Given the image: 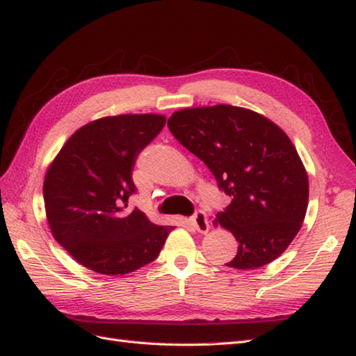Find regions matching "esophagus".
<instances>
[{
  "label": "esophagus",
  "mask_w": 356,
  "mask_h": 356,
  "mask_svg": "<svg viewBox=\"0 0 356 356\" xmlns=\"http://www.w3.org/2000/svg\"><path fill=\"white\" fill-rule=\"evenodd\" d=\"M189 222H191V226L200 234H206L209 230V220L203 211H197L194 216L189 218Z\"/></svg>",
  "instance_id": "esophagus-1"
}]
</instances>
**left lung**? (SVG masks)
Masks as SVG:
<instances>
[{"label": "left lung", "instance_id": "1", "mask_svg": "<svg viewBox=\"0 0 356 356\" xmlns=\"http://www.w3.org/2000/svg\"><path fill=\"white\" fill-rule=\"evenodd\" d=\"M168 127L232 198L213 221L238 241L226 266L259 268L282 254L302 227L309 195L307 170L285 131L258 112L230 104L177 111Z\"/></svg>", "mask_w": 356, "mask_h": 356}]
</instances>
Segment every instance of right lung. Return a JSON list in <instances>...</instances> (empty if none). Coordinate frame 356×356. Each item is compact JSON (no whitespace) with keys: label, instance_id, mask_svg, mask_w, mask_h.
<instances>
[{"label":"right lung","instance_id":"1","mask_svg":"<svg viewBox=\"0 0 356 356\" xmlns=\"http://www.w3.org/2000/svg\"><path fill=\"white\" fill-rule=\"evenodd\" d=\"M165 115L104 117L80 127L57 153L44 180L54 239L81 266L127 275L158 258L172 226H158L138 208L131 180L138 154L159 135Z\"/></svg>","mask_w":356,"mask_h":356}]
</instances>
